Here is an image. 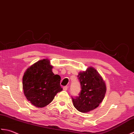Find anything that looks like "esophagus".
<instances>
[{
  "label": "esophagus",
  "instance_id": "esophagus-1",
  "mask_svg": "<svg viewBox=\"0 0 134 134\" xmlns=\"http://www.w3.org/2000/svg\"><path fill=\"white\" fill-rule=\"evenodd\" d=\"M68 86H65V87H63V90H65V91H66V90H68Z\"/></svg>",
  "mask_w": 134,
  "mask_h": 134
}]
</instances>
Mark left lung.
<instances>
[{
	"label": "left lung",
	"instance_id": "8db88e82",
	"mask_svg": "<svg viewBox=\"0 0 134 134\" xmlns=\"http://www.w3.org/2000/svg\"><path fill=\"white\" fill-rule=\"evenodd\" d=\"M77 78L81 91L78 96L72 97L73 105L80 112H88L97 108L102 102L106 93L105 83L92 67L79 73Z\"/></svg>",
	"mask_w": 134,
	"mask_h": 134
}]
</instances>
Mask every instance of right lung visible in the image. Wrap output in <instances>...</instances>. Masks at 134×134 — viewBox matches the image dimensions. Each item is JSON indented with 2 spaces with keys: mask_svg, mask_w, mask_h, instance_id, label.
I'll return each mask as SVG.
<instances>
[{
  "mask_svg": "<svg viewBox=\"0 0 134 134\" xmlns=\"http://www.w3.org/2000/svg\"><path fill=\"white\" fill-rule=\"evenodd\" d=\"M53 66L47 59L37 62L29 68L23 79L24 92L32 105L43 108L48 105L62 88L61 77L52 72Z\"/></svg>",
  "mask_w": 134,
  "mask_h": 134,
  "instance_id": "right-lung-1",
  "label": "right lung"
}]
</instances>
